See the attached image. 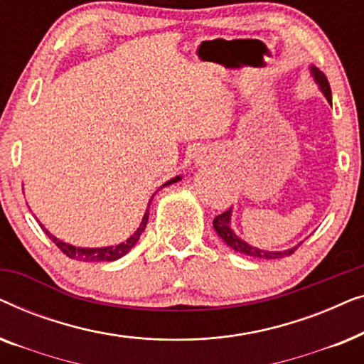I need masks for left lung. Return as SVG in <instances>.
<instances>
[{"mask_svg": "<svg viewBox=\"0 0 364 364\" xmlns=\"http://www.w3.org/2000/svg\"><path fill=\"white\" fill-rule=\"evenodd\" d=\"M311 71H313V76H315V79H316V82L320 84L321 91L325 92L326 99L331 102V87H330V82H328L326 76L315 68H313ZM230 210L232 208H228V210L222 212L220 215H217L215 218H213V228H215V232L220 235L222 240L232 248V250L242 253V255L255 257V258H283V257L291 255V253H295L298 247H293V248H290V250H285V252H263V250H258V248L250 247L248 243L240 240V238H238L230 228Z\"/></svg>", "mask_w": 364, "mask_h": 364, "instance_id": "8db88e82", "label": "left lung"}]
</instances>
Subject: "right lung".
Listing matches in <instances>:
<instances>
[{"label":"right lung","instance_id":"1","mask_svg":"<svg viewBox=\"0 0 364 364\" xmlns=\"http://www.w3.org/2000/svg\"><path fill=\"white\" fill-rule=\"evenodd\" d=\"M178 178H181V177L172 178V181H168L166 183V186H171V183L177 182ZM149 205H151V203H149ZM147 220H149V208L146 210V213H144L142 222H141V225H139V228L136 230V233H134V235L129 238L127 242L121 243V245L106 247V248H76V247H73V245H68V243H64L61 240H58V238H54L51 233L46 230V228H44L43 225L41 227H43V230L46 232V235L51 238L54 243H56V247L59 248V250H61L66 257L73 258V260H79V262H114V260H117V258H121V257L126 255V253L131 250L134 245H136L137 240H139V237L142 235L144 228H146V225H147Z\"/></svg>","mask_w":364,"mask_h":364}]
</instances>
